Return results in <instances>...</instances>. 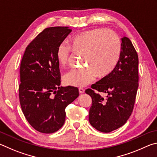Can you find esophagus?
Listing matches in <instances>:
<instances>
[{
  "instance_id": "esophagus-1",
  "label": "esophagus",
  "mask_w": 157,
  "mask_h": 157,
  "mask_svg": "<svg viewBox=\"0 0 157 157\" xmlns=\"http://www.w3.org/2000/svg\"><path fill=\"white\" fill-rule=\"evenodd\" d=\"M78 91L80 94H83V93L85 92V90L83 88H81V87H80V88L78 89Z\"/></svg>"
}]
</instances>
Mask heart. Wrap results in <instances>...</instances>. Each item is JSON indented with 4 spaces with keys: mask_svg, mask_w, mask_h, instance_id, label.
<instances>
[{
    "mask_svg": "<svg viewBox=\"0 0 157 157\" xmlns=\"http://www.w3.org/2000/svg\"><path fill=\"white\" fill-rule=\"evenodd\" d=\"M73 52L84 55L83 64L87 67L71 70L65 74L63 81L67 86L84 87L94 81L97 75L103 78L115 70L120 60L121 43L112 30L89 29L71 38L70 46L65 43L59 44L56 49L59 64L67 65Z\"/></svg>",
    "mask_w": 157,
    "mask_h": 157,
    "instance_id": "1",
    "label": "heart"
}]
</instances>
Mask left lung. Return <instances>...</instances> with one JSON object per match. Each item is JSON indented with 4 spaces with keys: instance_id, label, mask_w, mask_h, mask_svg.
<instances>
[{
    "instance_id": "left-lung-1",
    "label": "left lung",
    "mask_w": 157,
    "mask_h": 157,
    "mask_svg": "<svg viewBox=\"0 0 157 157\" xmlns=\"http://www.w3.org/2000/svg\"><path fill=\"white\" fill-rule=\"evenodd\" d=\"M121 53L117 67L108 76L87 89L92 98L89 121L92 127L108 133L121 127L133 111L139 87V58L128 37L121 38ZM108 94L106 100L95 90Z\"/></svg>"
}]
</instances>
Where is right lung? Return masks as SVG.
<instances>
[{
  "label": "right lung",
  "instance_id": "add662e5",
  "mask_svg": "<svg viewBox=\"0 0 157 157\" xmlns=\"http://www.w3.org/2000/svg\"><path fill=\"white\" fill-rule=\"evenodd\" d=\"M71 32L68 27L45 28L27 45L22 58L19 101L25 119L40 132L59 130L65 123L66 107L79 95L76 87H60L56 49Z\"/></svg>",
  "mask_w": 157,
  "mask_h": 157
}]
</instances>
